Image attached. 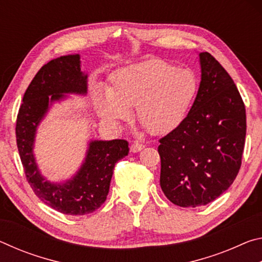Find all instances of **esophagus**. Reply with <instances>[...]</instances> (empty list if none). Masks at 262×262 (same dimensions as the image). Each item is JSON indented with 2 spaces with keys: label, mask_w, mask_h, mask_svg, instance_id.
<instances>
[{
  "label": "esophagus",
  "mask_w": 262,
  "mask_h": 262,
  "mask_svg": "<svg viewBox=\"0 0 262 262\" xmlns=\"http://www.w3.org/2000/svg\"><path fill=\"white\" fill-rule=\"evenodd\" d=\"M143 148H144V145L140 143V142H134V143L130 145V151L132 152H139Z\"/></svg>",
  "instance_id": "obj_1"
}]
</instances>
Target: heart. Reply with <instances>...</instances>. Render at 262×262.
Here are the masks:
<instances>
[{"instance_id": "obj_1", "label": "heart", "mask_w": 262, "mask_h": 262, "mask_svg": "<svg viewBox=\"0 0 262 262\" xmlns=\"http://www.w3.org/2000/svg\"><path fill=\"white\" fill-rule=\"evenodd\" d=\"M198 92V79L187 69L161 60H147L111 75L107 90L95 89V105L105 120L117 123L136 117L154 135L166 134L184 120Z\"/></svg>"}]
</instances>
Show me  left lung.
Segmentation results:
<instances>
[{
    "instance_id": "obj_1",
    "label": "left lung",
    "mask_w": 262,
    "mask_h": 262,
    "mask_svg": "<svg viewBox=\"0 0 262 262\" xmlns=\"http://www.w3.org/2000/svg\"><path fill=\"white\" fill-rule=\"evenodd\" d=\"M201 82L180 125L159 140L161 187L172 203L206 206L227 190L239 172L246 111L233 79L208 52L199 54Z\"/></svg>"
}]
</instances>
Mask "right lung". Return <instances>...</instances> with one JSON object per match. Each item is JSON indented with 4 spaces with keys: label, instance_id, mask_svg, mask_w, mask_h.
<instances>
[{
    "label": "right lung",
    "instance_id": "add662e5",
    "mask_svg": "<svg viewBox=\"0 0 262 262\" xmlns=\"http://www.w3.org/2000/svg\"><path fill=\"white\" fill-rule=\"evenodd\" d=\"M78 54L60 56L42 66L26 89L16 122V140L31 188L40 200L66 215L95 211L107 198L115 164L129 152L126 140L90 141L82 166L63 184L41 176L33 155L35 133L54 101L64 94L86 95L88 75L81 70Z\"/></svg>",
    "mask_w": 262,
    "mask_h": 262
}]
</instances>
